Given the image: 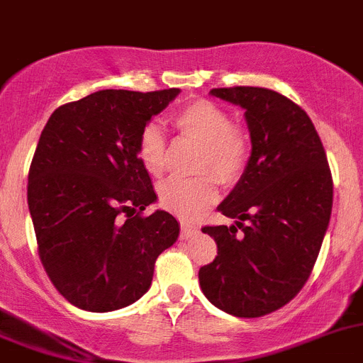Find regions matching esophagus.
Returning <instances> with one entry per match:
<instances>
[{"mask_svg":"<svg viewBox=\"0 0 363 363\" xmlns=\"http://www.w3.org/2000/svg\"><path fill=\"white\" fill-rule=\"evenodd\" d=\"M197 233H199L197 225H191V223H186V222L181 223V238L182 240L191 238V236H195Z\"/></svg>","mask_w":363,"mask_h":363,"instance_id":"34e87169","label":"esophagus"}]
</instances>
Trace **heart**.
Listing matches in <instances>:
<instances>
[{
  "label": "heart",
  "mask_w": 363,
  "mask_h": 363,
  "mask_svg": "<svg viewBox=\"0 0 363 363\" xmlns=\"http://www.w3.org/2000/svg\"><path fill=\"white\" fill-rule=\"evenodd\" d=\"M172 123L179 134L201 143L195 170L202 175L166 179L159 184V201L170 213L189 220L216 201V179L225 186L240 181L250 159V135L242 125L233 123L228 109L204 98L182 105L172 116ZM135 154L150 175L164 170L166 140L157 125L147 123L141 128Z\"/></svg>",
  "instance_id": "1"
}]
</instances>
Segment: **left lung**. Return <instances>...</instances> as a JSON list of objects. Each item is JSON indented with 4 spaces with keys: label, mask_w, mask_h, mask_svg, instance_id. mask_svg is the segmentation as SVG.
Listing matches in <instances>:
<instances>
[{
    "label": "left lung",
    "mask_w": 363,
    "mask_h": 363,
    "mask_svg": "<svg viewBox=\"0 0 363 363\" xmlns=\"http://www.w3.org/2000/svg\"><path fill=\"white\" fill-rule=\"evenodd\" d=\"M211 94L245 109L249 164L218 206L235 225H206L216 258L199 270L204 296L235 317H263L290 303L313 270L333 206V179L308 114L267 87Z\"/></svg>",
    "instance_id": "obj_1"
}]
</instances>
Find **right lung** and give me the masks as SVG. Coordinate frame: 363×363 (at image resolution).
Wrapping results in <instances>:
<instances>
[{
	"mask_svg": "<svg viewBox=\"0 0 363 363\" xmlns=\"http://www.w3.org/2000/svg\"><path fill=\"white\" fill-rule=\"evenodd\" d=\"M179 89H104L53 111L28 172V208L44 270L87 311L128 306L150 289L159 254L174 245L170 213L145 216L157 195L135 145Z\"/></svg>",
	"mask_w": 363,
	"mask_h": 363,
	"instance_id": "add662e5",
	"label": "right lung"
}]
</instances>
